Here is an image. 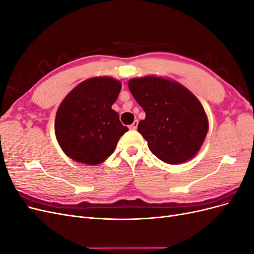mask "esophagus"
Here are the masks:
<instances>
[{"label": "esophagus", "instance_id": "34e87169", "mask_svg": "<svg viewBox=\"0 0 254 254\" xmlns=\"http://www.w3.org/2000/svg\"><path fill=\"white\" fill-rule=\"evenodd\" d=\"M137 124H139V122L137 121H134L131 125L129 126V129H131V130H135L136 128H137Z\"/></svg>", "mask_w": 254, "mask_h": 254}]
</instances>
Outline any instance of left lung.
<instances>
[{
  "mask_svg": "<svg viewBox=\"0 0 254 254\" xmlns=\"http://www.w3.org/2000/svg\"><path fill=\"white\" fill-rule=\"evenodd\" d=\"M131 94L146 113L137 125L150 151L168 164L193 158L206 136L209 124L196 96L180 83L146 76L128 82Z\"/></svg>",
  "mask_w": 254,
  "mask_h": 254,
  "instance_id": "8db88e82",
  "label": "left lung"
}]
</instances>
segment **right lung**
Listing matches in <instances>:
<instances>
[{"label": "right lung", "mask_w": 254, "mask_h": 254, "mask_svg": "<svg viewBox=\"0 0 254 254\" xmlns=\"http://www.w3.org/2000/svg\"><path fill=\"white\" fill-rule=\"evenodd\" d=\"M122 83L111 77H93L78 84L59 106L55 134L67 157L96 165L112 155L128 131L111 109Z\"/></svg>", "instance_id": "add662e5"}]
</instances>
